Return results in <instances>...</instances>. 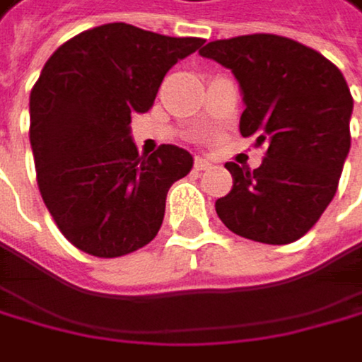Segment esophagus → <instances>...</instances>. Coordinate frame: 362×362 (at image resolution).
<instances>
[{
	"mask_svg": "<svg viewBox=\"0 0 362 362\" xmlns=\"http://www.w3.org/2000/svg\"><path fill=\"white\" fill-rule=\"evenodd\" d=\"M210 165H212L210 158H206V156H195V169H197V171H204V169H208Z\"/></svg>",
	"mask_w": 362,
	"mask_h": 362,
	"instance_id": "esophagus-1",
	"label": "esophagus"
}]
</instances>
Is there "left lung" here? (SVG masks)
I'll use <instances>...</instances> for the list:
<instances>
[{
	"label": "left lung",
	"instance_id": "1",
	"mask_svg": "<svg viewBox=\"0 0 362 362\" xmlns=\"http://www.w3.org/2000/svg\"><path fill=\"white\" fill-rule=\"evenodd\" d=\"M202 57L229 68L243 92V137L266 144L253 171L227 163L234 187L216 214L234 234L290 245L317 223L337 193L350 152L352 94L322 53L274 34L208 42Z\"/></svg>",
	"mask_w": 362,
	"mask_h": 362
}]
</instances>
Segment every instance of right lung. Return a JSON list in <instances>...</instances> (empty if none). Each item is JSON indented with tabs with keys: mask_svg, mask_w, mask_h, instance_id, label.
Returning <instances> with one entry per match:
<instances>
[{
	"mask_svg": "<svg viewBox=\"0 0 362 362\" xmlns=\"http://www.w3.org/2000/svg\"><path fill=\"white\" fill-rule=\"evenodd\" d=\"M202 42L107 23L45 64L30 96V141L40 195L76 249L119 257L158 234L167 191L193 169V156L169 144L139 156L131 119Z\"/></svg>",
	"mask_w": 362,
	"mask_h": 362,
	"instance_id": "obj_1",
	"label": "right lung"
}]
</instances>
